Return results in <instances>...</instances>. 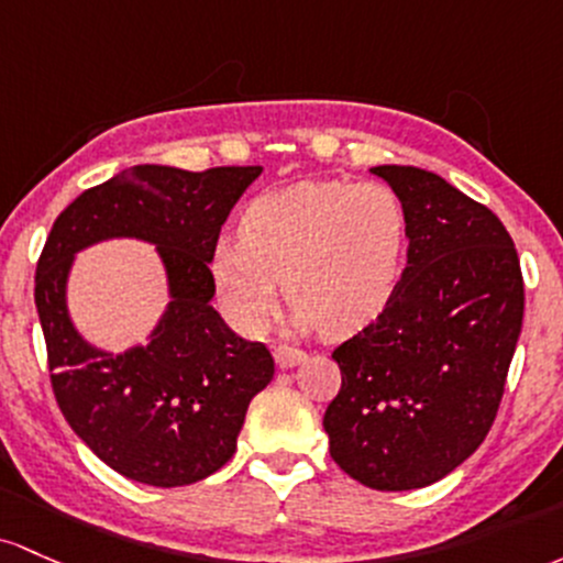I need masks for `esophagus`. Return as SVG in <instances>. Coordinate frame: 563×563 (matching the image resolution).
Here are the masks:
<instances>
[{"mask_svg":"<svg viewBox=\"0 0 563 563\" xmlns=\"http://www.w3.org/2000/svg\"><path fill=\"white\" fill-rule=\"evenodd\" d=\"M274 358H276V364L282 366V369H292V366H298V364L306 362V351L287 349V345H279V349L274 351Z\"/></svg>","mask_w":563,"mask_h":563,"instance_id":"34e87169","label":"esophagus"}]
</instances>
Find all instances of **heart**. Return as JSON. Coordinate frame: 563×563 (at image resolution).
I'll return each mask as SVG.
<instances>
[{"label":"heart","mask_w":563,"mask_h":563,"mask_svg":"<svg viewBox=\"0 0 563 563\" xmlns=\"http://www.w3.org/2000/svg\"><path fill=\"white\" fill-rule=\"evenodd\" d=\"M212 255L220 306L242 332H261L284 292L295 330L351 334L399 289L409 212L385 183L302 180L250 201Z\"/></svg>","instance_id":"heart-1"}]
</instances>
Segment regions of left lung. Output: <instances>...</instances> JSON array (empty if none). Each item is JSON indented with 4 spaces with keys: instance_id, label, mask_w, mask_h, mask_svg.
<instances>
[{
    "instance_id": "1",
    "label": "left lung",
    "mask_w": 563,
    "mask_h": 563,
    "mask_svg": "<svg viewBox=\"0 0 563 563\" xmlns=\"http://www.w3.org/2000/svg\"><path fill=\"white\" fill-rule=\"evenodd\" d=\"M399 191L409 247L385 311L334 349L343 385L324 412L330 454L380 492L420 489L478 450L521 334L523 279L495 212L441 175L380 164Z\"/></svg>"
}]
</instances>
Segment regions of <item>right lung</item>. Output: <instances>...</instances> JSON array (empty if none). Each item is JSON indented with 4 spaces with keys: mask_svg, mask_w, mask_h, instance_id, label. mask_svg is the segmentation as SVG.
<instances>
[{
    "mask_svg": "<svg viewBox=\"0 0 563 563\" xmlns=\"http://www.w3.org/2000/svg\"><path fill=\"white\" fill-rule=\"evenodd\" d=\"M261 173L135 164L74 199L53 223L34 300L55 399L74 433L124 478L186 486L223 468L250 401L274 377L268 349L239 338L212 308L220 229ZM109 238L154 243L170 298L150 343L119 354L90 344L67 311L73 261Z\"/></svg>",
    "mask_w": 563,
    "mask_h": 563,
    "instance_id": "right-lung-1",
    "label": "right lung"
}]
</instances>
